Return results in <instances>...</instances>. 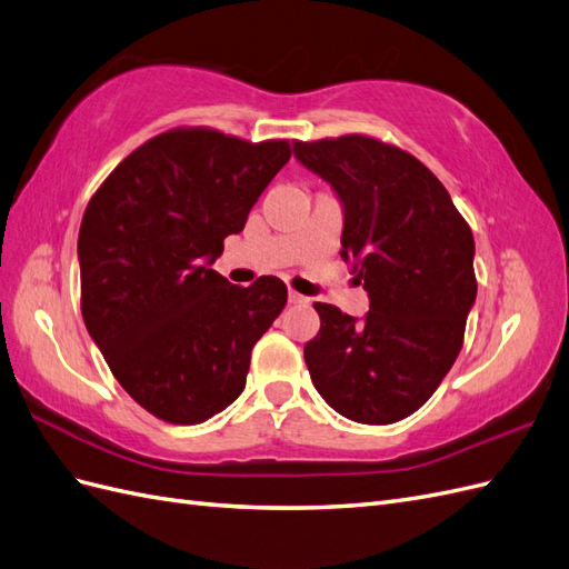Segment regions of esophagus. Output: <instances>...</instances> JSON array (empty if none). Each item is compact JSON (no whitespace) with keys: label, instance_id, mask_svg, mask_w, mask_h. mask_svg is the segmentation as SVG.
Returning <instances> with one entry per match:
<instances>
[{"label":"esophagus","instance_id":"1","mask_svg":"<svg viewBox=\"0 0 569 569\" xmlns=\"http://www.w3.org/2000/svg\"><path fill=\"white\" fill-rule=\"evenodd\" d=\"M288 302H293V305H305V302H307V298H305V296H300V293H296V290H290V293H288Z\"/></svg>","mask_w":569,"mask_h":569}]
</instances>
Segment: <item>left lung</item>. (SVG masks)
<instances>
[{"instance_id": "obj_1", "label": "left lung", "mask_w": 569, "mask_h": 569, "mask_svg": "<svg viewBox=\"0 0 569 569\" xmlns=\"http://www.w3.org/2000/svg\"><path fill=\"white\" fill-rule=\"evenodd\" d=\"M293 152L343 207L340 257L369 296L362 319L315 302L321 329L305 346L307 369L338 415L393 425L433 396L462 348L475 236L443 183L393 144L343 136Z\"/></svg>"}]
</instances>
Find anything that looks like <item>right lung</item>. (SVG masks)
<instances>
[{
    "mask_svg": "<svg viewBox=\"0 0 569 569\" xmlns=\"http://www.w3.org/2000/svg\"><path fill=\"white\" fill-rule=\"evenodd\" d=\"M288 159L286 140L173 128L92 194L78 233L80 310L111 375L154 417L200 425L246 388L288 290L276 276L233 286L212 264Z\"/></svg>",
    "mask_w": 569,
    "mask_h": 569,
    "instance_id": "1",
    "label": "right lung"
}]
</instances>
